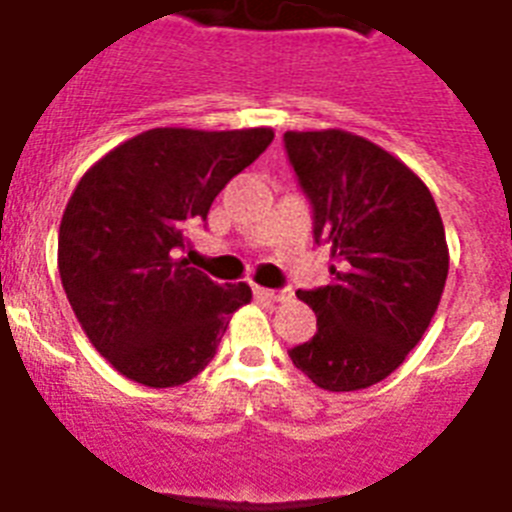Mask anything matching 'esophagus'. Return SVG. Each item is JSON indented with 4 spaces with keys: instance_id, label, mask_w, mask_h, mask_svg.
Here are the masks:
<instances>
[{
    "instance_id": "esophagus-1",
    "label": "esophagus",
    "mask_w": 512,
    "mask_h": 512,
    "mask_svg": "<svg viewBox=\"0 0 512 512\" xmlns=\"http://www.w3.org/2000/svg\"><path fill=\"white\" fill-rule=\"evenodd\" d=\"M259 298H267V301H285V298H290V290L282 288V290H269V288H256L253 290Z\"/></svg>"
}]
</instances>
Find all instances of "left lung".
<instances>
[{"mask_svg": "<svg viewBox=\"0 0 512 512\" xmlns=\"http://www.w3.org/2000/svg\"><path fill=\"white\" fill-rule=\"evenodd\" d=\"M285 150L330 245V285L298 290L317 333L288 351L325 391H359L402 365L439 309L449 272L431 190L396 155L341 129L285 132Z\"/></svg>", "mask_w": 512, "mask_h": 512, "instance_id": "left-lung-1", "label": "left lung"}]
</instances>
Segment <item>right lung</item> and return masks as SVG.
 <instances>
[{"instance_id": "obj_1", "label": "right lung", "mask_w": 512, "mask_h": 512, "mask_svg": "<svg viewBox=\"0 0 512 512\" xmlns=\"http://www.w3.org/2000/svg\"><path fill=\"white\" fill-rule=\"evenodd\" d=\"M275 132L150 129L81 177L63 211L57 267L92 346L134 383L182 386L214 359L245 282L219 285L179 253L187 230Z\"/></svg>"}]
</instances>
